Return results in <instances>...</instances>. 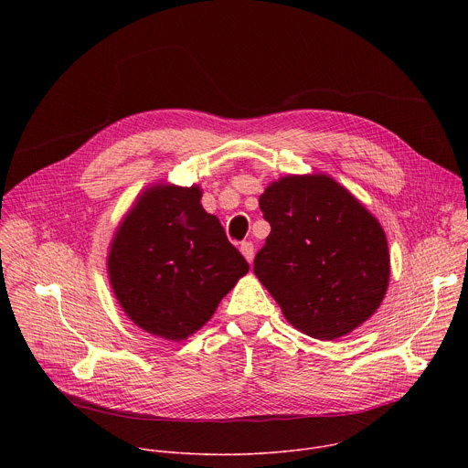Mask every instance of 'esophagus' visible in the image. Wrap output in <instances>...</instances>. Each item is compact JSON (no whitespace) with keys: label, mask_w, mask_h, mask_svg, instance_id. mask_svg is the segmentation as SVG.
<instances>
[{"label":"esophagus","mask_w":468,"mask_h":468,"mask_svg":"<svg viewBox=\"0 0 468 468\" xmlns=\"http://www.w3.org/2000/svg\"><path fill=\"white\" fill-rule=\"evenodd\" d=\"M240 251H242V255L246 257L248 262L253 261V244L251 242H242L240 244Z\"/></svg>","instance_id":"1"}]
</instances>
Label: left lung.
<instances>
[{
	"mask_svg": "<svg viewBox=\"0 0 468 468\" xmlns=\"http://www.w3.org/2000/svg\"><path fill=\"white\" fill-rule=\"evenodd\" d=\"M259 207L271 235L253 272L296 329L333 341L376 313L390 274L387 237L352 192L325 174L287 176Z\"/></svg>",
	"mask_w": 468,
	"mask_h": 468,
	"instance_id": "8db88e82",
	"label": "left lung"
}]
</instances>
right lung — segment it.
Here are the masks:
<instances>
[{"mask_svg":"<svg viewBox=\"0 0 468 468\" xmlns=\"http://www.w3.org/2000/svg\"><path fill=\"white\" fill-rule=\"evenodd\" d=\"M197 185L148 186L120 222L107 257L112 292L141 329L183 341L250 271Z\"/></svg>","mask_w":468,"mask_h":468,"instance_id":"right-lung-1","label":"right lung"}]
</instances>
